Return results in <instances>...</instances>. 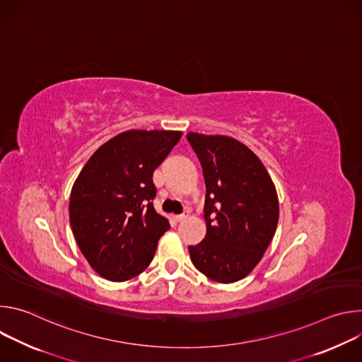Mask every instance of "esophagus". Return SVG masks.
I'll return each instance as SVG.
<instances>
[{"mask_svg":"<svg viewBox=\"0 0 362 362\" xmlns=\"http://www.w3.org/2000/svg\"><path fill=\"white\" fill-rule=\"evenodd\" d=\"M189 218V212H186V214H182V215H177V216H175V221L176 222H183V221H186Z\"/></svg>","mask_w":362,"mask_h":362,"instance_id":"1","label":"esophagus"}]
</instances>
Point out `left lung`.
I'll use <instances>...</instances> for the list:
<instances>
[{
  "instance_id": "left-lung-1",
  "label": "left lung",
  "mask_w": 362,
  "mask_h": 362,
  "mask_svg": "<svg viewBox=\"0 0 362 362\" xmlns=\"http://www.w3.org/2000/svg\"><path fill=\"white\" fill-rule=\"evenodd\" d=\"M206 185V236L189 246L197 271L221 284L247 276L268 249L279 219L275 185L259 158L228 136L187 133Z\"/></svg>"
}]
</instances>
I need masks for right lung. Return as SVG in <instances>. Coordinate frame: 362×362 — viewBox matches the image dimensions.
I'll list each match as a JSON object with an SVG mask.
<instances>
[{"label":"right lung","mask_w":362,"mask_h":362,"mask_svg":"<svg viewBox=\"0 0 362 362\" xmlns=\"http://www.w3.org/2000/svg\"><path fill=\"white\" fill-rule=\"evenodd\" d=\"M182 132L127 130L101 144L70 193V225L90 267L112 282L129 281L151 262L169 221L153 208V172Z\"/></svg>","instance_id":"add662e5"}]
</instances>
